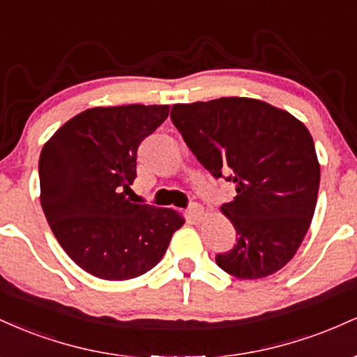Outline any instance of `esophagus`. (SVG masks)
<instances>
[{"mask_svg":"<svg viewBox=\"0 0 357 357\" xmlns=\"http://www.w3.org/2000/svg\"><path fill=\"white\" fill-rule=\"evenodd\" d=\"M188 216H190V220L191 221H202L203 220V216H204V211H203V208L199 206L198 203H192L190 208H188Z\"/></svg>","mask_w":357,"mask_h":357,"instance_id":"esophagus-1","label":"esophagus"}]
</instances>
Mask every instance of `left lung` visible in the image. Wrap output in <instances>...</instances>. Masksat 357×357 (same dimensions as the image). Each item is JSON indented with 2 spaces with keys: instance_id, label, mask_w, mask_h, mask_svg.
Masks as SVG:
<instances>
[{
  "instance_id": "8db88e82",
  "label": "left lung",
  "mask_w": 357,
  "mask_h": 357,
  "mask_svg": "<svg viewBox=\"0 0 357 357\" xmlns=\"http://www.w3.org/2000/svg\"><path fill=\"white\" fill-rule=\"evenodd\" d=\"M171 119L204 169L235 183L236 196L221 213L238 238L216 255L218 267L248 280L285 267L317 203L321 166L309 129L287 110L248 97L174 104Z\"/></svg>"
}]
</instances>
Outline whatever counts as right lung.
Listing matches in <instances>:
<instances>
[{"mask_svg":"<svg viewBox=\"0 0 357 357\" xmlns=\"http://www.w3.org/2000/svg\"><path fill=\"white\" fill-rule=\"evenodd\" d=\"M169 105L93 107L45 142L40 203L67 255L104 280H129L155 267L184 218L171 208L132 203L137 147Z\"/></svg>","mask_w":357,"mask_h":357,"instance_id":"1","label":"right lung"}]
</instances>
